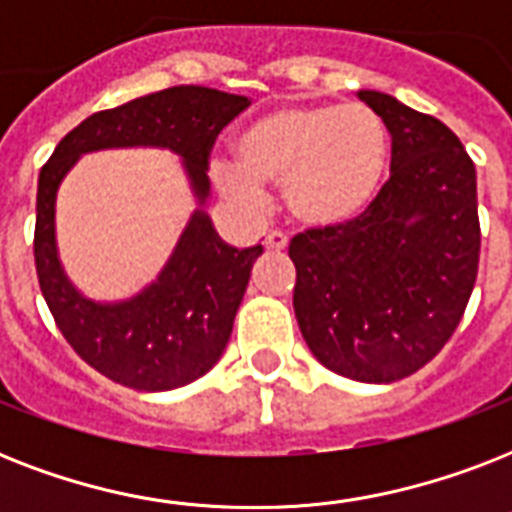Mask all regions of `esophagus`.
Wrapping results in <instances>:
<instances>
[{"label":"esophagus","instance_id":"34e87169","mask_svg":"<svg viewBox=\"0 0 512 512\" xmlns=\"http://www.w3.org/2000/svg\"><path fill=\"white\" fill-rule=\"evenodd\" d=\"M265 247L273 249V252H284L289 247V236L281 231H271L265 236Z\"/></svg>","mask_w":512,"mask_h":512}]
</instances>
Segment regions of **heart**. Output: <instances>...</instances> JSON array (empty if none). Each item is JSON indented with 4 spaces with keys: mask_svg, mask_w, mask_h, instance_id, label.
<instances>
[{
    "mask_svg": "<svg viewBox=\"0 0 512 512\" xmlns=\"http://www.w3.org/2000/svg\"><path fill=\"white\" fill-rule=\"evenodd\" d=\"M236 162L215 159L220 191L257 201L281 185L284 204L308 228H337L369 212L390 164L388 124L366 103H289L244 124Z\"/></svg>",
    "mask_w": 512,
    "mask_h": 512,
    "instance_id": "1",
    "label": "heart"
}]
</instances>
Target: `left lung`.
<instances>
[{"mask_svg":"<svg viewBox=\"0 0 512 512\" xmlns=\"http://www.w3.org/2000/svg\"><path fill=\"white\" fill-rule=\"evenodd\" d=\"M356 95L388 124L390 180L358 220L292 239V303L327 369L396 382L444 348L476 284V167L444 122L385 92Z\"/></svg>","mask_w":512,"mask_h":512,"instance_id":"left-lung-1","label":"left lung"}]
</instances>
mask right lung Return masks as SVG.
<instances>
[{
    "label": "right lung",
    "mask_w": 512,
    "mask_h": 512,
    "mask_svg": "<svg viewBox=\"0 0 512 512\" xmlns=\"http://www.w3.org/2000/svg\"><path fill=\"white\" fill-rule=\"evenodd\" d=\"M249 106L244 95L180 84L87 116L39 172L34 260L55 324L79 356L108 380L143 393L183 388L220 361L249 273L263 247L236 249L207 215V156L215 135ZM111 147H167L181 156L197 209L171 260L138 296L100 304L82 296L59 263L57 188L84 153Z\"/></svg>",
    "instance_id": "add662e5"
}]
</instances>
